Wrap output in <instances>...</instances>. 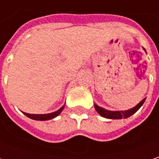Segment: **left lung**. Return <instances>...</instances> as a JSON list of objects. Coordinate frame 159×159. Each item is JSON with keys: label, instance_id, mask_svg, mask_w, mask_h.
Masks as SVG:
<instances>
[{"label": "left lung", "instance_id": "8db88e82", "mask_svg": "<svg viewBox=\"0 0 159 159\" xmlns=\"http://www.w3.org/2000/svg\"><path fill=\"white\" fill-rule=\"evenodd\" d=\"M144 51H145V49H144ZM145 100H146V98L143 99L135 107H134L133 108H130L128 110H125V111H109V110H107L103 107H99L96 104H94V107H95L96 111L103 117L109 118V119H122V118H127L129 116H131L132 115L134 114L135 112H137V110L143 105Z\"/></svg>", "mask_w": 159, "mask_h": 159}]
</instances>
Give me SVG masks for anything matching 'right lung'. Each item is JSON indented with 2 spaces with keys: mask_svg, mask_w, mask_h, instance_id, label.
<instances>
[{
  "mask_svg": "<svg viewBox=\"0 0 159 159\" xmlns=\"http://www.w3.org/2000/svg\"><path fill=\"white\" fill-rule=\"evenodd\" d=\"M65 106H62V107L59 108V110L53 112V113H50V114H28V113H24V115H25L26 116H28L29 118L31 119H34V120H38V121H45V120H50V119H52L56 116H58L63 110Z\"/></svg>",
  "mask_w": 159,
  "mask_h": 159,
  "instance_id": "right-lung-1",
  "label": "right lung"
}]
</instances>
